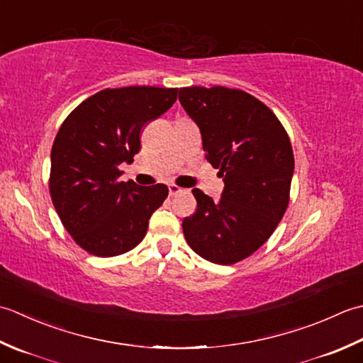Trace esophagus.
<instances>
[{
	"label": "esophagus",
	"mask_w": 363,
	"mask_h": 363,
	"mask_svg": "<svg viewBox=\"0 0 363 363\" xmlns=\"http://www.w3.org/2000/svg\"><path fill=\"white\" fill-rule=\"evenodd\" d=\"M182 191L183 189L180 186H177V184H169V196H177Z\"/></svg>",
	"instance_id": "34e87169"
}]
</instances>
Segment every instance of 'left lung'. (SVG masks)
I'll use <instances>...</instances> for the list:
<instances>
[{
	"label": "left lung",
	"instance_id": "8db88e82",
	"mask_svg": "<svg viewBox=\"0 0 363 363\" xmlns=\"http://www.w3.org/2000/svg\"><path fill=\"white\" fill-rule=\"evenodd\" d=\"M179 100L201 128L206 160L225 184L216 203L192 189L197 210L183 219L184 238L205 260L238 263L268 241L288 208L290 138L277 116L241 89L182 87Z\"/></svg>",
	"mask_w": 363,
	"mask_h": 363
}]
</instances>
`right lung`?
Instances as JSON below:
<instances>
[{
    "label": "right lung",
    "mask_w": 363,
    "mask_h": 363,
    "mask_svg": "<svg viewBox=\"0 0 363 363\" xmlns=\"http://www.w3.org/2000/svg\"><path fill=\"white\" fill-rule=\"evenodd\" d=\"M177 94V87H108L62 122L51 149L50 194L65 230L86 252L116 257L144 240L169 189L121 182L119 166L133 161L140 131L174 105Z\"/></svg>",
    "instance_id": "obj_1"
}]
</instances>
